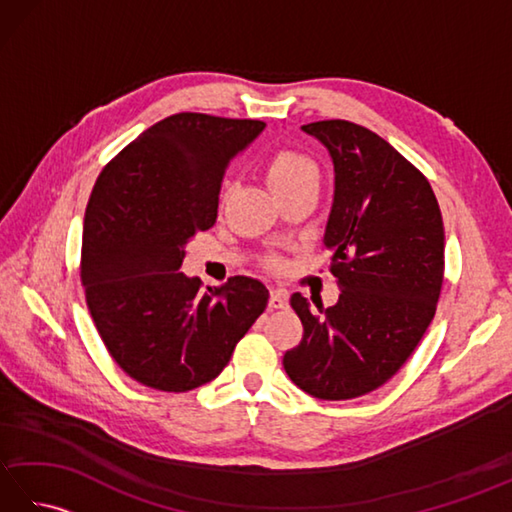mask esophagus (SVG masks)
<instances>
[{
    "mask_svg": "<svg viewBox=\"0 0 512 512\" xmlns=\"http://www.w3.org/2000/svg\"><path fill=\"white\" fill-rule=\"evenodd\" d=\"M268 306L273 308V310H281V308H286V306H288V292H286V290H279V288L270 290Z\"/></svg>",
    "mask_w": 512,
    "mask_h": 512,
    "instance_id": "esophagus-1",
    "label": "esophagus"
}]
</instances>
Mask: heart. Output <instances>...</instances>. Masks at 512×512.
<instances>
[{"mask_svg": "<svg viewBox=\"0 0 512 512\" xmlns=\"http://www.w3.org/2000/svg\"><path fill=\"white\" fill-rule=\"evenodd\" d=\"M264 173H266L268 187L273 189L275 195L303 187V184L319 182L317 165H314L308 156L290 149L277 151L275 156H270L264 167Z\"/></svg>", "mask_w": 512, "mask_h": 512, "instance_id": "obj_1", "label": "heart"}]
</instances>
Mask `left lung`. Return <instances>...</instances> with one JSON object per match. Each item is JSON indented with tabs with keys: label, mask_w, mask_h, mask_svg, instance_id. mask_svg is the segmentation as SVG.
Listing matches in <instances>:
<instances>
[{
	"label": "left lung",
	"mask_w": 512,
	"mask_h": 512,
	"mask_svg": "<svg viewBox=\"0 0 512 512\" xmlns=\"http://www.w3.org/2000/svg\"><path fill=\"white\" fill-rule=\"evenodd\" d=\"M328 149L332 209L323 246L341 295L334 306L290 303L303 339L286 352L292 383L321 400H350L385 385L436 314L444 226L431 184L387 140L347 121L301 127Z\"/></svg>",
	"instance_id": "left-lung-1"
}]
</instances>
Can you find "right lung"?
Instances as JSON below:
<instances>
[{
  "mask_svg": "<svg viewBox=\"0 0 512 512\" xmlns=\"http://www.w3.org/2000/svg\"><path fill=\"white\" fill-rule=\"evenodd\" d=\"M262 121L176 114L145 129L94 184L81 281L101 339L138 383L189 391L222 374L266 310L253 277L202 288L178 273L195 233L215 224L224 173Z\"/></svg>",
  "mask_w": 512,
  "mask_h": 512,
  "instance_id": "right-lung-1",
  "label": "right lung"
}]
</instances>
